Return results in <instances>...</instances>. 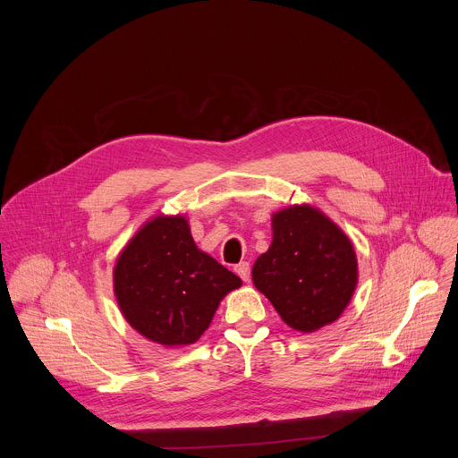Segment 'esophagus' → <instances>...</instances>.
<instances>
[{
    "label": "esophagus",
    "instance_id": "obj_1",
    "mask_svg": "<svg viewBox=\"0 0 458 458\" xmlns=\"http://www.w3.org/2000/svg\"><path fill=\"white\" fill-rule=\"evenodd\" d=\"M235 274H237L244 283H248V281H250V265H248V263H239V265L235 267Z\"/></svg>",
    "mask_w": 458,
    "mask_h": 458
}]
</instances>
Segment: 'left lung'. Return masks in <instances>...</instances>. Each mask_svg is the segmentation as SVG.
<instances>
[{"label": "left lung", "mask_w": 458, "mask_h": 458, "mask_svg": "<svg viewBox=\"0 0 458 458\" xmlns=\"http://www.w3.org/2000/svg\"><path fill=\"white\" fill-rule=\"evenodd\" d=\"M272 244L251 279L290 328L311 334L341 317L357 288V257L348 235L320 210L293 205L272 216Z\"/></svg>", "instance_id": "obj_1"}]
</instances>
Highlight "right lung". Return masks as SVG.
<instances>
[{"instance_id":"1","label":"right lung","mask_w":458,"mask_h":458,"mask_svg":"<svg viewBox=\"0 0 458 458\" xmlns=\"http://www.w3.org/2000/svg\"><path fill=\"white\" fill-rule=\"evenodd\" d=\"M241 284L235 274L195 246L182 216L145 223L114 268V293L126 322L168 348L198 341L223 297Z\"/></svg>"}]
</instances>
